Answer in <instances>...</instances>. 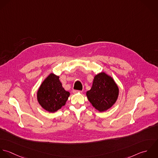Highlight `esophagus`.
Here are the masks:
<instances>
[{
    "label": "esophagus",
    "instance_id": "obj_1",
    "mask_svg": "<svg viewBox=\"0 0 158 158\" xmlns=\"http://www.w3.org/2000/svg\"><path fill=\"white\" fill-rule=\"evenodd\" d=\"M73 94H77V93H82V91H81V90H74L73 91Z\"/></svg>",
    "mask_w": 158,
    "mask_h": 158
}]
</instances>
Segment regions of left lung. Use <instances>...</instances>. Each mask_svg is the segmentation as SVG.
Segmentation results:
<instances>
[{"mask_svg":"<svg viewBox=\"0 0 158 158\" xmlns=\"http://www.w3.org/2000/svg\"><path fill=\"white\" fill-rule=\"evenodd\" d=\"M118 88L114 79L104 73L95 76L91 89L87 92L88 99L99 112L110 108L117 99Z\"/></svg>","mask_w":158,"mask_h":158,"instance_id":"obj_1","label":"left lung"}]
</instances>
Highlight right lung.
Wrapping results in <instances>:
<instances>
[{
    "label": "right lung",
    "instance_id": "add662e5",
    "mask_svg": "<svg viewBox=\"0 0 158 158\" xmlns=\"http://www.w3.org/2000/svg\"><path fill=\"white\" fill-rule=\"evenodd\" d=\"M69 96V93L62 87L59 77L51 73L40 87L37 99L43 109L54 112L65 104Z\"/></svg>",
    "mask_w": 158,
    "mask_h": 158
}]
</instances>
